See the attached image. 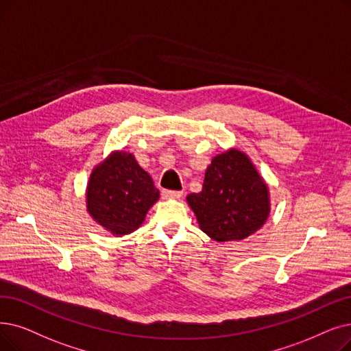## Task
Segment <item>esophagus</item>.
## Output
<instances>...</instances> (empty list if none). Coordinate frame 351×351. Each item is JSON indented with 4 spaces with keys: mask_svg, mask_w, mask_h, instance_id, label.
Returning <instances> with one entry per match:
<instances>
[{
    "mask_svg": "<svg viewBox=\"0 0 351 351\" xmlns=\"http://www.w3.org/2000/svg\"><path fill=\"white\" fill-rule=\"evenodd\" d=\"M182 195H184V192L182 191H169V189H165L162 192V196L163 197H180Z\"/></svg>",
    "mask_w": 351,
    "mask_h": 351,
    "instance_id": "34e87169",
    "label": "esophagus"
}]
</instances>
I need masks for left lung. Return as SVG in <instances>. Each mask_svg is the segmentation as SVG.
Returning a JSON list of instances; mask_svg holds the SVG:
<instances>
[{"instance_id": "left-lung-1", "label": "left lung", "mask_w": 351, "mask_h": 351, "mask_svg": "<svg viewBox=\"0 0 351 351\" xmlns=\"http://www.w3.org/2000/svg\"><path fill=\"white\" fill-rule=\"evenodd\" d=\"M186 199L201 230L218 242L245 239L260 230L269 213L265 182L237 149L212 159L202 192Z\"/></svg>"}]
</instances>
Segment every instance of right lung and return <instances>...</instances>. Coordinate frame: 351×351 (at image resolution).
I'll return each instance as SVG.
<instances>
[{"label":"right lung","mask_w":351,"mask_h":351,"mask_svg":"<svg viewBox=\"0 0 351 351\" xmlns=\"http://www.w3.org/2000/svg\"><path fill=\"white\" fill-rule=\"evenodd\" d=\"M86 199L96 222L114 235H126L142 225L159 189L133 155L117 152L91 173Z\"/></svg>","instance_id":"obj_1"}]
</instances>
